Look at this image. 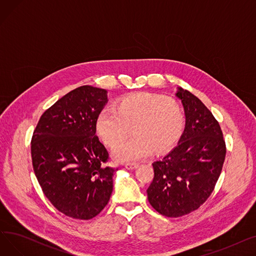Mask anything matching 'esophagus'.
<instances>
[{
	"label": "esophagus",
	"mask_w": 256,
	"mask_h": 256,
	"mask_svg": "<svg viewBox=\"0 0 256 256\" xmlns=\"http://www.w3.org/2000/svg\"><path fill=\"white\" fill-rule=\"evenodd\" d=\"M137 167H138V164H136V163H126V168L128 169V170H134V169H136Z\"/></svg>",
	"instance_id": "34e87169"
}]
</instances>
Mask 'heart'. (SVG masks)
I'll return each instance as SVG.
<instances>
[{
  "label": "heart",
  "instance_id": "b5f03b06",
  "mask_svg": "<svg viewBox=\"0 0 256 256\" xmlns=\"http://www.w3.org/2000/svg\"><path fill=\"white\" fill-rule=\"evenodd\" d=\"M130 126L134 135L113 152L120 162L142 160L152 150L160 154L171 148L184 128L182 106L176 98L163 94L137 92L121 98L117 110L106 108L96 119L98 135L110 147L122 141Z\"/></svg>",
  "mask_w": 256,
  "mask_h": 256
}]
</instances>
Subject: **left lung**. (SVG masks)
<instances>
[{
    "label": "left lung",
    "instance_id": "8db88e82",
    "mask_svg": "<svg viewBox=\"0 0 256 256\" xmlns=\"http://www.w3.org/2000/svg\"><path fill=\"white\" fill-rule=\"evenodd\" d=\"M186 128L178 145L152 163L154 176L147 189L152 206L178 218L204 204L214 189L226 154L220 124L198 98L178 88Z\"/></svg>",
    "mask_w": 256,
    "mask_h": 256
}]
</instances>
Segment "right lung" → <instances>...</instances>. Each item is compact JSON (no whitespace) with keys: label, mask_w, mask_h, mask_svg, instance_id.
Returning <instances> with one entry per match:
<instances>
[{"label":"right lung","mask_w":256,"mask_h":256,"mask_svg":"<svg viewBox=\"0 0 256 256\" xmlns=\"http://www.w3.org/2000/svg\"><path fill=\"white\" fill-rule=\"evenodd\" d=\"M104 89L80 86L42 115L31 141L37 180L50 204L74 219H92L108 204L115 169L106 166L96 119L106 104Z\"/></svg>","instance_id":"1"}]
</instances>
